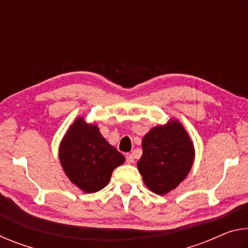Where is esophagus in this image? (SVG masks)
<instances>
[{
	"label": "esophagus",
	"mask_w": 248,
	"mask_h": 248,
	"mask_svg": "<svg viewBox=\"0 0 248 248\" xmlns=\"http://www.w3.org/2000/svg\"><path fill=\"white\" fill-rule=\"evenodd\" d=\"M125 162H127V164H132V163L134 162L133 155L132 154H127V156H125Z\"/></svg>",
	"instance_id": "obj_1"
}]
</instances>
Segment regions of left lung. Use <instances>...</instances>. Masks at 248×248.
<instances>
[{"instance_id":"obj_1","label":"left lung","mask_w":248,"mask_h":248,"mask_svg":"<svg viewBox=\"0 0 248 248\" xmlns=\"http://www.w3.org/2000/svg\"><path fill=\"white\" fill-rule=\"evenodd\" d=\"M138 170L150 190L165 195L186 178L195 158L192 141L178 120L150 130L142 140Z\"/></svg>"}]
</instances>
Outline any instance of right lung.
<instances>
[{
    "label": "right lung",
    "instance_id": "obj_1",
    "mask_svg": "<svg viewBox=\"0 0 248 248\" xmlns=\"http://www.w3.org/2000/svg\"><path fill=\"white\" fill-rule=\"evenodd\" d=\"M59 158L69 179L86 194L106 187L112 170L124 162V155L108 143L97 125L85 123L82 117L62 139Z\"/></svg>",
    "mask_w": 248,
    "mask_h": 248
}]
</instances>
